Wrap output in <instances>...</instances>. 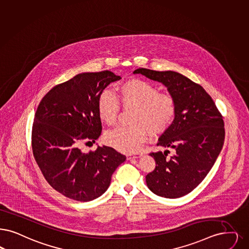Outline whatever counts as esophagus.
Instances as JSON below:
<instances>
[{"label":"esophagus","mask_w":249,"mask_h":249,"mask_svg":"<svg viewBox=\"0 0 249 249\" xmlns=\"http://www.w3.org/2000/svg\"><path fill=\"white\" fill-rule=\"evenodd\" d=\"M142 156V153H137V154H135V155H128V156H127V160H135V159L141 158Z\"/></svg>","instance_id":"obj_1"}]
</instances>
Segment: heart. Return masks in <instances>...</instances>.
<instances>
[{
    "label": "heart",
    "instance_id": "heart-1",
    "mask_svg": "<svg viewBox=\"0 0 249 249\" xmlns=\"http://www.w3.org/2000/svg\"><path fill=\"white\" fill-rule=\"evenodd\" d=\"M118 98L123 107H135L132 126L118 127L105 135L107 144L123 153L132 154L148 139L151 131L160 134L169 129L177 114L175 99L146 80L130 79L118 87ZM100 118L107 124H114L119 116L120 105L107 89L101 92L97 101Z\"/></svg>",
    "mask_w": 249,
    "mask_h": 249
}]
</instances>
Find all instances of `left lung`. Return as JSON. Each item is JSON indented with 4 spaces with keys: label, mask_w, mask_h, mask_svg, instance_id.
I'll use <instances>...</instances> for the list:
<instances>
[{
    "label": "left lung",
    "mask_w": 249,
    "mask_h": 249,
    "mask_svg": "<svg viewBox=\"0 0 249 249\" xmlns=\"http://www.w3.org/2000/svg\"><path fill=\"white\" fill-rule=\"evenodd\" d=\"M161 82L177 104L175 120L159 139L158 145L174 149L150 153L156 168L146 175L154 194L166 198L181 197L205 179L222 149L225 130L221 114L202 86L175 71L134 70Z\"/></svg>",
    "instance_id": "1"
}]
</instances>
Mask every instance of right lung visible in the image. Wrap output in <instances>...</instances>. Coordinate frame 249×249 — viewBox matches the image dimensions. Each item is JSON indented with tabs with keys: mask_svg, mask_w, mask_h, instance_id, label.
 <instances>
[{
	"mask_svg": "<svg viewBox=\"0 0 249 249\" xmlns=\"http://www.w3.org/2000/svg\"><path fill=\"white\" fill-rule=\"evenodd\" d=\"M120 79L108 70L81 73L54 86L40 101L31 134L34 159L48 183L66 197L81 202L99 197L126 160L106 145L89 153L80 149L82 142L99 138L97 101L111 82Z\"/></svg>",
	"mask_w": 249,
	"mask_h": 249,
	"instance_id": "obj_1",
	"label": "right lung"
}]
</instances>
